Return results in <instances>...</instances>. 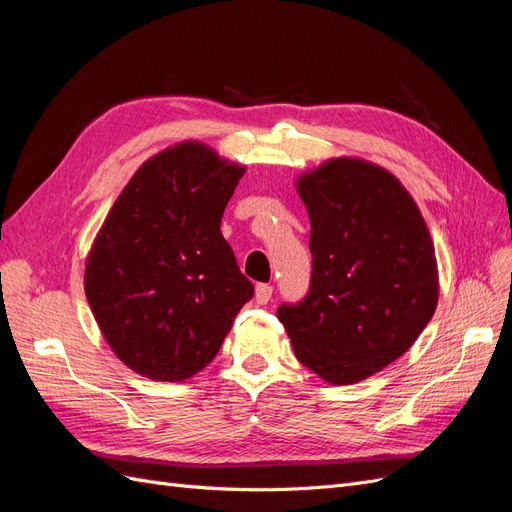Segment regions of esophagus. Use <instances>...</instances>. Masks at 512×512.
<instances>
[{
	"instance_id": "esophagus-1",
	"label": "esophagus",
	"mask_w": 512,
	"mask_h": 512,
	"mask_svg": "<svg viewBox=\"0 0 512 512\" xmlns=\"http://www.w3.org/2000/svg\"><path fill=\"white\" fill-rule=\"evenodd\" d=\"M273 297V286L269 284H258L256 286V303L258 305H267Z\"/></svg>"
}]
</instances>
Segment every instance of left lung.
Segmentation results:
<instances>
[{
  "mask_svg": "<svg viewBox=\"0 0 512 512\" xmlns=\"http://www.w3.org/2000/svg\"><path fill=\"white\" fill-rule=\"evenodd\" d=\"M297 190L312 222V280L277 318L307 369L354 384L399 359L436 312L433 243L412 196L380 166L329 160Z\"/></svg>",
  "mask_w": 512,
  "mask_h": 512,
  "instance_id": "1",
  "label": "left lung"
}]
</instances>
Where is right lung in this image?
Here are the masks:
<instances>
[{
  "instance_id": "add662e5",
  "label": "right lung",
  "mask_w": 512,
  "mask_h": 512,
  "mask_svg": "<svg viewBox=\"0 0 512 512\" xmlns=\"http://www.w3.org/2000/svg\"><path fill=\"white\" fill-rule=\"evenodd\" d=\"M243 173L203 143H179L138 168L106 215L85 294L108 346L136 374L192 378L254 297L220 230Z\"/></svg>"
}]
</instances>
